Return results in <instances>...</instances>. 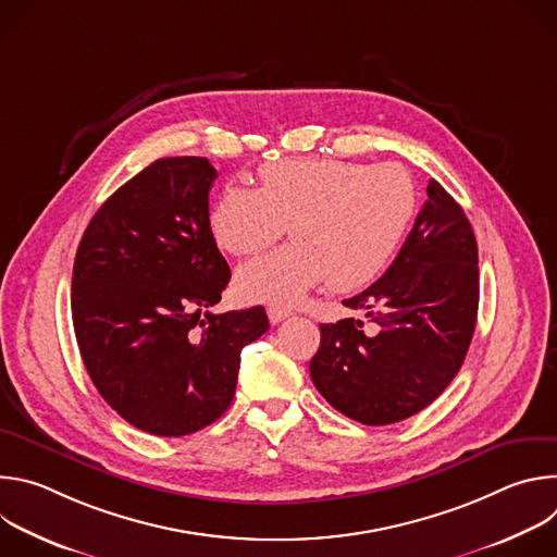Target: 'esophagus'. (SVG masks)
Returning <instances> with one entry per match:
<instances>
[{
    "instance_id": "1",
    "label": "esophagus",
    "mask_w": 557,
    "mask_h": 557,
    "mask_svg": "<svg viewBox=\"0 0 557 557\" xmlns=\"http://www.w3.org/2000/svg\"><path fill=\"white\" fill-rule=\"evenodd\" d=\"M269 320H271V324H280V322H284L286 317H290L293 312L288 310V308H284V306H271L269 310Z\"/></svg>"
}]
</instances>
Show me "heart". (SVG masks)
Segmentation results:
<instances>
[{
  "mask_svg": "<svg viewBox=\"0 0 557 557\" xmlns=\"http://www.w3.org/2000/svg\"><path fill=\"white\" fill-rule=\"evenodd\" d=\"M258 191L226 187L209 211L215 245L253 256L290 228L295 240L240 267L235 293L293 304L331 280L337 290L374 282L399 249L417 211L410 172L396 163L286 158L258 172Z\"/></svg>",
  "mask_w": 557,
  "mask_h": 557,
  "instance_id": "obj_1",
  "label": "heart"
}]
</instances>
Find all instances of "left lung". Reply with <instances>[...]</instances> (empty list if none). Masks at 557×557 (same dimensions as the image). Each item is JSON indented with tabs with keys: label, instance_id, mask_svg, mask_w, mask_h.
Segmentation results:
<instances>
[{
	"label": "left lung",
	"instance_id": "left-lung-1",
	"mask_svg": "<svg viewBox=\"0 0 557 557\" xmlns=\"http://www.w3.org/2000/svg\"><path fill=\"white\" fill-rule=\"evenodd\" d=\"M344 306L361 320L322 324L310 379L324 399L363 425H389L423 408L460 370L479 314V247L462 207L436 183L392 267Z\"/></svg>",
	"mask_w": 557,
	"mask_h": 557
}]
</instances>
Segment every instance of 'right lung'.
Returning a JSON list of instances; mask_svg holds the SVG:
<instances>
[{
    "mask_svg": "<svg viewBox=\"0 0 557 557\" xmlns=\"http://www.w3.org/2000/svg\"><path fill=\"white\" fill-rule=\"evenodd\" d=\"M215 170L158 158L90 220L72 271V324L99 394L129 425L185 436L233 401L240 352L269 331L262 306L209 312L231 269L209 231Z\"/></svg>",
    "mask_w": 557,
    "mask_h": 557,
    "instance_id": "1",
    "label": "right lung"
}]
</instances>
